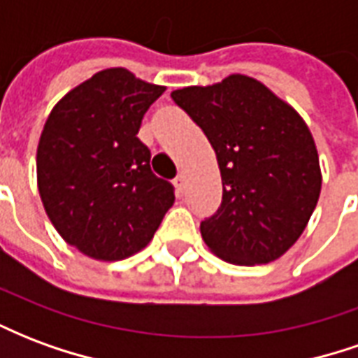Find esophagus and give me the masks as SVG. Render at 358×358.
Segmentation results:
<instances>
[{
	"label": "esophagus",
	"mask_w": 358,
	"mask_h": 358,
	"mask_svg": "<svg viewBox=\"0 0 358 358\" xmlns=\"http://www.w3.org/2000/svg\"><path fill=\"white\" fill-rule=\"evenodd\" d=\"M174 186L178 187L180 192H182V189L186 187V176H184V174H178V176L174 178Z\"/></svg>",
	"instance_id": "obj_1"
}]
</instances>
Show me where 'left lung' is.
<instances>
[{
    "label": "left lung",
    "mask_w": 358,
    "mask_h": 358,
    "mask_svg": "<svg viewBox=\"0 0 358 358\" xmlns=\"http://www.w3.org/2000/svg\"><path fill=\"white\" fill-rule=\"evenodd\" d=\"M171 97L205 132L220 169V209L201 222L207 248L240 266L280 259L307 228L322 187L307 122L248 74Z\"/></svg>",
    "instance_id": "left-lung-1"
}]
</instances>
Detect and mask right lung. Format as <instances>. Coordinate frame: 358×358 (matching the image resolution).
<instances>
[{
    "mask_svg": "<svg viewBox=\"0 0 358 358\" xmlns=\"http://www.w3.org/2000/svg\"><path fill=\"white\" fill-rule=\"evenodd\" d=\"M164 90L122 66L103 69L63 95L43 124L38 192L59 236L82 255L103 263L132 257L174 203L138 140L141 118Z\"/></svg>",
    "mask_w": 358,
    "mask_h": 358,
    "instance_id": "right-lung-1",
    "label": "right lung"
}]
</instances>
